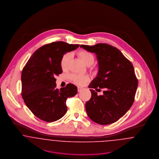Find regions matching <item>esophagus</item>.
I'll use <instances>...</instances> for the list:
<instances>
[{"label":"esophagus","mask_w":159,"mask_h":159,"mask_svg":"<svg viewBox=\"0 0 159 159\" xmlns=\"http://www.w3.org/2000/svg\"><path fill=\"white\" fill-rule=\"evenodd\" d=\"M82 90H83V88H82V87H78V92H81Z\"/></svg>","instance_id":"obj_1"}]
</instances>
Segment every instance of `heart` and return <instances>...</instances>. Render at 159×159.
Returning a JSON list of instances; mask_svg holds the SVG:
<instances>
[{
    "mask_svg": "<svg viewBox=\"0 0 159 159\" xmlns=\"http://www.w3.org/2000/svg\"><path fill=\"white\" fill-rule=\"evenodd\" d=\"M79 57L82 59L87 66L92 65L94 62V57L90 52L87 51H80L78 53ZM70 58V54L67 53L63 56L60 61V66L63 70H66L68 67L69 62ZM71 80L78 85H84L88 81V77L86 76L73 74L70 76Z\"/></svg>",
    "mask_w": 159,
    "mask_h": 159,
    "instance_id": "b5f03b06",
    "label": "heart"
}]
</instances>
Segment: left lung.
I'll list each match as a JSON object with an SVG mask.
<instances>
[{
    "label": "left lung",
    "mask_w": 159,
    "mask_h": 159,
    "mask_svg": "<svg viewBox=\"0 0 159 159\" xmlns=\"http://www.w3.org/2000/svg\"><path fill=\"white\" fill-rule=\"evenodd\" d=\"M80 47L96 54L99 66L98 75L89 85L92 97L85 103L87 115L101 125L115 123L134 103L138 84L134 66L120 51L108 44ZM100 88L105 90L98 96L93 89Z\"/></svg>",
    "instance_id": "left-lung-1"
}]
</instances>
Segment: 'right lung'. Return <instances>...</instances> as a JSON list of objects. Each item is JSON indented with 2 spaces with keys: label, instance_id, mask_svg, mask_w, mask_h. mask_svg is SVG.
Instances as JSON below:
<instances>
[{
  "label": "right lung",
  "instance_id": "add662e5",
  "mask_svg": "<svg viewBox=\"0 0 159 159\" xmlns=\"http://www.w3.org/2000/svg\"><path fill=\"white\" fill-rule=\"evenodd\" d=\"M79 46L62 41L44 45L34 52L23 69L22 98L34 115L44 121L51 123L63 117L67 111V98L77 93V87L72 84L60 90L56 89L55 76L63 72L60 66L63 56Z\"/></svg>",
  "mask_w": 159,
  "mask_h": 159
}]
</instances>
